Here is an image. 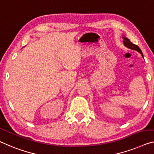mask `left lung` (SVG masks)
<instances>
[{
    "label": "left lung",
    "instance_id": "obj_1",
    "mask_svg": "<svg viewBox=\"0 0 154 154\" xmlns=\"http://www.w3.org/2000/svg\"><path fill=\"white\" fill-rule=\"evenodd\" d=\"M123 42H124V45L125 46H126L127 47H128V48L129 49H134V50H136L138 51L139 53L142 54V56H143V52H142L141 49L139 48L138 46L136 45H134L132 43V42L129 41V40L128 38H127L125 37H123Z\"/></svg>",
    "mask_w": 154,
    "mask_h": 154
}]
</instances>
